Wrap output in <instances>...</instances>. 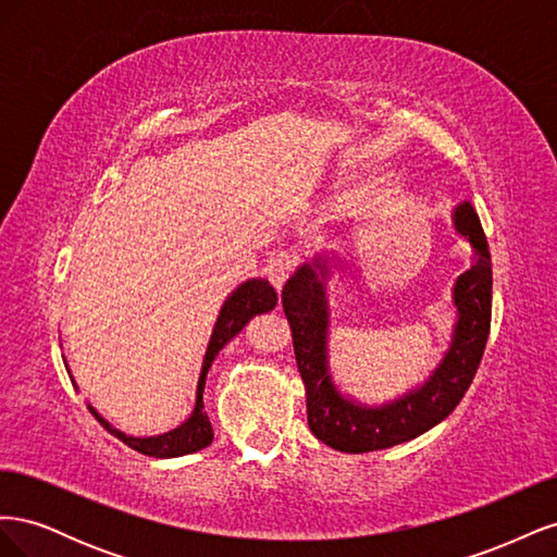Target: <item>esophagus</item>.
<instances>
[{"label": "esophagus", "mask_w": 557, "mask_h": 557, "mask_svg": "<svg viewBox=\"0 0 557 557\" xmlns=\"http://www.w3.org/2000/svg\"><path fill=\"white\" fill-rule=\"evenodd\" d=\"M293 269H295V260L288 256V252H274V256L267 260L264 274L269 281H272L274 288L281 290L283 283L293 274Z\"/></svg>", "instance_id": "obj_1"}]
</instances>
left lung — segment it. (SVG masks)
<instances>
[{
  "label": "left lung",
  "instance_id": "8db88e82",
  "mask_svg": "<svg viewBox=\"0 0 557 557\" xmlns=\"http://www.w3.org/2000/svg\"><path fill=\"white\" fill-rule=\"evenodd\" d=\"M453 227L474 248V262L458 276L453 305L458 320L444 360L416 391L367 407L342 395L330 374V260L301 264L281 293L290 323L297 369L307 387V416L315 440L342 453H367L416 440L458 407L481 364L493 313V264L479 215L469 201L455 207ZM336 267V264H334Z\"/></svg>",
  "mask_w": 557,
  "mask_h": 557
}]
</instances>
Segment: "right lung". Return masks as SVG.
I'll return each mask as SVG.
<instances>
[{
	"instance_id": "1",
	"label": "right lung",
	"mask_w": 557,
	"mask_h": 557,
	"mask_svg": "<svg viewBox=\"0 0 557 557\" xmlns=\"http://www.w3.org/2000/svg\"><path fill=\"white\" fill-rule=\"evenodd\" d=\"M276 301H278L276 290L264 278H248L223 301L221 313H218V320H215L213 332H211L207 352H205V362H201L195 409H193L190 418L185 420V423H181L178 428L164 432V434H156V436H129L121 430H115L107 418L99 416L97 409L88 404L90 413L104 425L107 432L117 436V440L127 444L129 448L139 450L144 455H150V458H178V455H188V453H197L201 448H207L213 442V428H211V420L205 411V399H201V395H205L209 369H211L218 352H221L223 346L246 327L248 320L260 315V313L272 311L276 307ZM72 383H74V379H72Z\"/></svg>"
}]
</instances>
